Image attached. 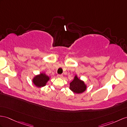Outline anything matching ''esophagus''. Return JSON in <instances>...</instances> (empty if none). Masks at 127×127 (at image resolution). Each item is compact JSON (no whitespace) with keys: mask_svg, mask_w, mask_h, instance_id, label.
<instances>
[{"mask_svg":"<svg viewBox=\"0 0 127 127\" xmlns=\"http://www.w3.org/2000/svg\"><path fill=\"white\" fill-rule=\"evenodd\" d=\"M57 76L58 77V78H62L63 77V75H62V74H58Z\"/></svg>","mask_w":127,"mask_h":127,"instance_id":"1","label":"esophagus"}]
</instances>
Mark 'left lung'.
Segmentation results:
<instances>
[{
	"label": "left lung",
	"mask_w": 127,
	"mask_h": 127,
	"mask_svg": "<svg viewBox=\"0 0 127 127\" xmlns=\"http://www.w3.org/2000/svg\"><path fill=\"white\" fill-rule=\"evenodd\" d=\"M70 89L75 93L80 94L85 91L86 86L85 85L84 82L75 76L73 81L70 83Z\"/></svg>",
	"instance_id": "8db88e82"
}]
</instances>
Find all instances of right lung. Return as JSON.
<instances>
[{
    "instance_id": "right-lung-1",
    "label": "right lung",
    "mask_w": 127,
    "mask_h": 127,
    "mask_svg": "<svg viewBox=\"0 0 127 127\" xmlns=\"http://www.w3.org/2000/svg\"><path fill=\"white\" fill-rule=\"evenodd\" d=\"M49 77L45 74L41 73L40 75L36 76L33 80V82L36 86L38 87H44L49 80Z\"/></svg>"
}]
</instances>
